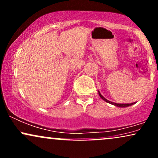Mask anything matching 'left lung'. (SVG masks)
Instances as JSON below:
<instances>
[{"mask_svg":"<svg viewBox=\"0 0 158 158\" xmlns=\"http://www.w3.org/2000/svg\"><path fill=\"white\" fill-rule=\"evenodd\" d=\"M98 93H99V97H101V99H102L103 100L106 101V102L110 103V104L113 105V106H116V107H119V108H126V107L131 106H132V105L135 104V103H136V102H133V103H126V104H124V103H116V102H110V101L108 100V99H106V98H105L104 97H103V96L102 95V94H100V92H99V90H98Z\"/></svg>","mask_w":158,"mask_h":158,"instance_id":"1","label":"left lung"}]
</instances>
